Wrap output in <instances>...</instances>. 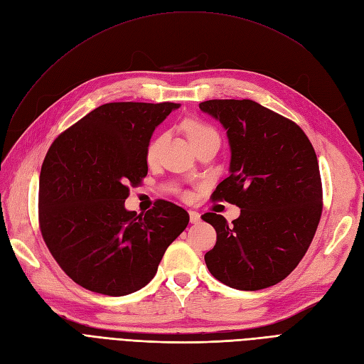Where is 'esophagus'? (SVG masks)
<instances>
[{"mask_svg": "<svg viewBox=\"0 0 364 364\" xmlns=\"http://www.w3.org/2000/svg\"><path fill=\"white\" fill-rule=\"evenodd\" d=\"M188 214H190V222L191 223H199L200 222V214L197 213V211H188Z\"/></svg>", "mask_w": 364, "mask_h": 364, "instance_id": "1", "label": "esophagus"}]
</instances>
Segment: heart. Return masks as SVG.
Listing matches in <instances>:
<instances>
[{
	"instance_id": "b5f03b06",
	"label": "heart",
	"mask_w": 364,
	"mask_h": 364,
	"mask_svg": "<svg viewBox=\"0 0 364 364\" xmlns=\"http://www.w3.org/2000/svg\"><path fill=\"white\" fill-rule=\"evenodd\" d=\"M185 129H186V135H188L190 141H193V139L199 138V136H202V135L211 134V132H214V129H211L209 126L203 124L202 121H199V119H190V121H186ZM159 146H161V138H155V139H151V141L149 142L147 150H146V156H147L149 161H153V159L156 158Z\"/></svg>"
}]
</instances>
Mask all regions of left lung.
Here are the masks:
<instances>
[{
  "label": "left lung",
  "instance_id": "1",
  "mask_svg": "<svg viewBox=\"0 0 364 364\" xmlns=\"http://www.w3.org/2000/svg\"><path fill=\"white\" fill-rule=\"evenodd\" d=\"M203 112L228 130L230 174L213 200L237 205L232 223L202 215L217 232L206 252L208 270L237 290L272 287L296 269L322 215V181L316 151L294 121L252 100H208Z\"/></svg>",
  "mask_w": 364,
  "mask_h": 364
}]
</instances>
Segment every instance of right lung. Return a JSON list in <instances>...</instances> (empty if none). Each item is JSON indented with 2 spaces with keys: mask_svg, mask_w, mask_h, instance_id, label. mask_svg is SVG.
Here are the masks:
<instances>
[{
  "mask_svg": "<svg viewBox=\"0 0 364 364\" xmlns=\"http://www.w3.org/2000/svg\"><path fill=\"white\" fill-rule=\"evenodd\" d=\"M178 103H106L54 139L39 176V228L60 269L83 289L134 293L153 279L165 250L190 222L156 200L127 211L129 185L147 176L153 130Z\"/></svg>",
  "mask_w": 364,
  "mask_h": 364,
  "instance_id": "1",
  "label": "right lung"
}]
</instances>
